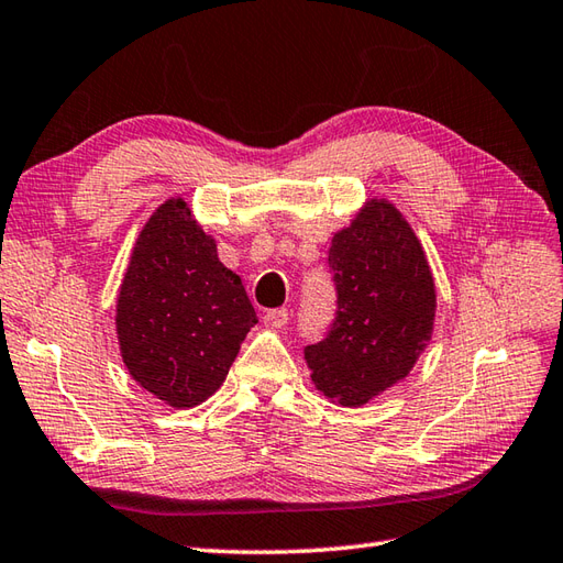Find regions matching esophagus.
<instances>
[{"mask_svg":"<svg viewBox=\"0 0 563 563\" xmlns=\"http://www.w3.org/2000/svg\"><path fill=\"white\" fill-rule=\"evenodd\" d=\"M263 324L271 327V329H280L288 324V309H268L266 314H263Z\"/></svg>","mask_w":563,"mask_h":563,"instance_id":"obj_1","label":"esophagus"}]
</instances>
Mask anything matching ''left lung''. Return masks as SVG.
Instances as JSON below:
<instances>
[{
    "label": "left lung",
    "instance_id": "1",
    "mask_svg": "<svg viewBox=\"0 0 563 563\" xmlns=\"http://www.w3.org/2000/svg\"><path fill=\"white\" fill-rule=\"evenodd\" d=\"M336 321L305 349L314 387L363 406L411 373L433 336L435 280L411 224L387 198H369L331 239Z\"/></svg>",
    "mask_w": 563,
    "mask_h": 563
}]
</instances>
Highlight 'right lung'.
<instances>
[{
    "mask_svg": "<svg viewBox=\"0 0 563 563\" xmlns=\"http://www.w3.org/2000/svg\"><path fill=\"white\" fill-rule=\"evenodd\" d=\"M256 321L242 278L218 258L188 202L164 200L118 290L115 333L130 377L174 409H194L220 389Z\"/></svg>",
    "mask_w": 563,
    "mask_h": 563,
    "instance_id": "right-lung-1",
    "label": "right lung"
}]
</instances>
